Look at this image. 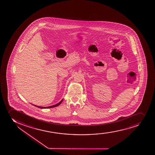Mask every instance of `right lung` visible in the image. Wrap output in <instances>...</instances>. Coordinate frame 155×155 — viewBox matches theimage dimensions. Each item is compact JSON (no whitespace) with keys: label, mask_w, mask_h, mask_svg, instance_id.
I'll list each match as a JSON object with an SVG mask.
<instances>
[{"label":"right lung","mask_w":155,"mask_h":155,"mask_svg":"<svg viewBox=\"0 0 155 155\" xmlns=\"http://www.w3.org/2000/svg\"><path fill=\"white\" fill-rule=\"evenodd\" d=\"M62 100L63 99L61 100V101L59 102L58 103H57L55 105H52V106H51V107H39V106H36V105H35V106H36V107H39V108H40V109H49V108H52V107H57V106H58L60 104H61V103L62 102Z\"/></svg>","instance_id":"1"}]
</instances>
